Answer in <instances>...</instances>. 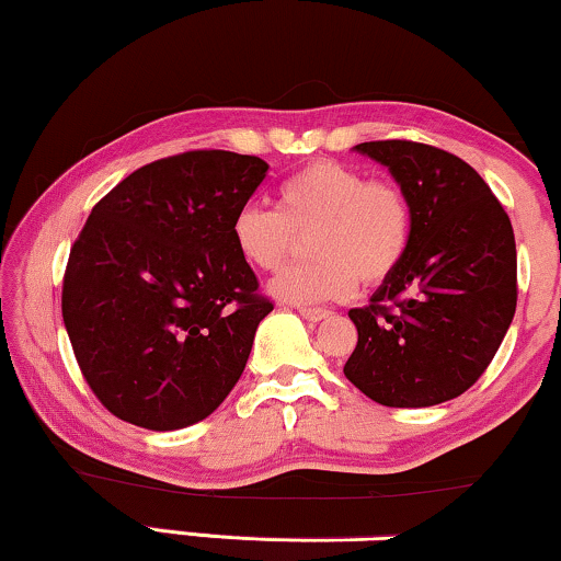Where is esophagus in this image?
Returning <instances> with one entry per match:
<instances>
[{"mask_svg": "<svg viewBox=\"0 0 561 561\" xmlns=\"http://www.w3.org/2000/svg\"><path fill=\"white\" fill-rule=\"evenodd\" d=\"M298 314H301L304 319H309V322H319V319L330 317L332 311L324 307H298Z\"/></svg>", "mask_w": 561, "mask_h": 561, "instance_id": "esophagus-1", "label": "esophagus"}]
</instances>
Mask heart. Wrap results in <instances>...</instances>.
I'll list each match as a JSON object with an SVG mask.
<instances>
[{
  "mask_svg": "<svg viewBox=\"0 0 561 561\" xmlns=\"http://www.w3.org/2000/svg\"><path fill=\"white\" fill-rule=\"evenodd\" d=\"M309 237L317 257L273 280V294L294 304L343 298L358 286L391 278L412 237V208L394 180L366 178L355 167L317 159L283 180L278 208L247 203L231 221L239 257L252 271L275 273Z\"/></svg>",
  "mask_w": 561,
  "mask_h": 561,
  "instance_id": "heart-1",
  "label": "heart"
}]
</instances>
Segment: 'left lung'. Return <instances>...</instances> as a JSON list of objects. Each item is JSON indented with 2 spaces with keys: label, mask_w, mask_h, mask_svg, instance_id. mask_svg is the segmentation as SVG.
Masks as SVG:
<instances>
[{
  "label": "left lung",
  "mask_w": 561,
  "mask_h": 561,
  "mask_svg": "<svg viewBox=\"0 0 561 561\" xmlns=\"http://www.w3.org/2000/svg\"><path fill=\"white\" fill-rule=\"evenodd\" d=\"M412 208L404 260L363 309L345 376L383 407H433L474 387L518 301V257L503 203L474 167L431 144L366 141Z\"/></svg>",
  "instance_id": "obj_1"
}]
</instances>
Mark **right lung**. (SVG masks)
I'll use <instances>...</instances> for the list:
<instances>
[{
	"label": "right lung",
	"mask_w": 561,
	"mask_h": 561,
	"mask_svg": "<svg viewBox=\"0 0 561 561\" xmlns=\"http://www.w3.org/2000/svg\"><path fill=\"white\" fill-rule=\"evenodd\" d=\"M265 172L260 157L195 149L144 164L94 203L61 314L84 381L115 417L180 431L234 389L273 311L231 239Z\"/></svg>",
	"instance_id": "1"
}]
</instances>
